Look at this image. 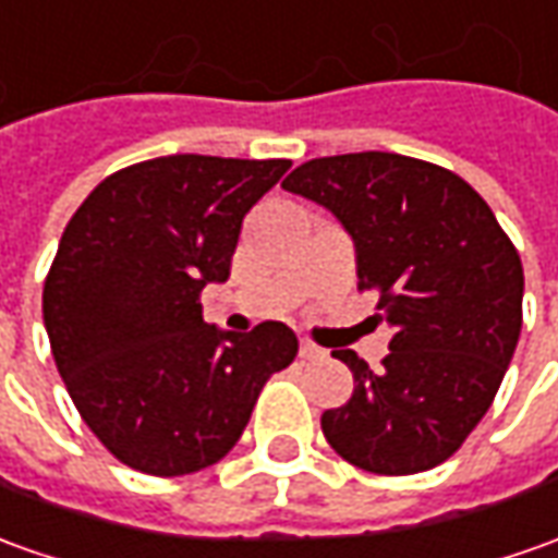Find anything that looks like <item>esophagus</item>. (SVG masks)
<instances>
[{
  "label": "esophagus",
  "mask_w": 558,
  "mask_h": 558,
  "mask_svg": "<svg viewBox=\"0 0 558 558\" xmlns=\"http://www.w3.org/2000/svg\"><path fill=\"white\" fill-rule=\"evenodd\" d=\"M299 354H302L305 360H324V357H327V351H324V348H317L314 342L299 344Z\"/></svg>",
  "instance_id": "34e87169"
}]
</instances>
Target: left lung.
<instances>
[{"label": "left lung", "instance_id": "1", "mask_svg": "<svg viewBox=\"0 0 558 558\" xmlns=\"http://www.w3.org/2000/svg\"><path fill=\"white\" fill-rule=\"evenodd\" d=\"M283 189L320 204L354 241L360 287L393 329L385 369L332 351L354 393L327 409V442L354 468L407 476L442 464L483 422L522 329V263L486 201L452 170L393 151L295 168Z\"/></svg>", "mask_w": 558, "mask_h": 558}]
</instances>
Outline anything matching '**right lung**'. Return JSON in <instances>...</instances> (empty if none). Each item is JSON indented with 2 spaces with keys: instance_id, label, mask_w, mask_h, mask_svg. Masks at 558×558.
<instances>
[{
  "instance_id": "obj_1",
  "label": "right lung",
  "mask_w": 558,
  "mask_h": 558,
  "mask_svg": "<svg viewBox=\"0 0 558 558\" xmlns=\"http://www.w3.org/2000/svg\"><path fill=\"white\" fill-rule=\"evenodd\" d=\"M287 170L283 158L165 155L106 177L70 219L41 314L72 403L121 464L210 468L268 375L293 363L287 324L231 332L204 324L198 302L229 278L244 216Z\"/></svg>"
}]
</instances>
